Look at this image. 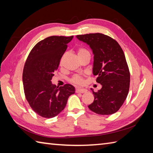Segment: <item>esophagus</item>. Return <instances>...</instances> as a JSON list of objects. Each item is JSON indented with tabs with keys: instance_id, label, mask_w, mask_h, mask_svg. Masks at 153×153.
I'll use <instances>...</instances> for the list:
<instances>
[{
	"instance_id": "34e87169",
	"label": "esophagus",
	"mask_w": 153,
	"mask_h": 153,
	"mask_svg": "<svg viewBox=\"0 0 153 153\" xmlns=\"http://www.w3.org/2000/svg\"><path fill=\"white\" fill-rule=\"evenodd\" d=\"M87 91V90L85 89H76V92L77 93H86Z\"/></svg>"
}]
</instances>
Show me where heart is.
<instances>
[{
	"instance_id": "heart-1",
	"label": "heart",
	"mask_w": 153,
	"mask_h": 153,
	"mask_svg": "<svg viewBox=\"0 0 153 153\" xmlns=\"http://www.w3.org/2000/svg\"><path fill=\"white\" fill-rule=\"evenodd\" d=\"M77 55H78L79 57L83 56V55L89 54V52L87 51L86 48H83V47H79L78 49H77ZM62 60H63V57L61 58L60 64H62ZM70 81L71 83L76 84V85H82V84H83V78L80 76H75L71 79Z\"/></svg>"
}]
</instances>
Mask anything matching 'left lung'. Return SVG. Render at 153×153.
Here are the masks:
<instances>
[{"label": "left lung", "mask_w": 153, "mask_h": 153, "mask_svg": "<svg viewBox=\"0 0 153 153\" xmlns=\"http://www.w3.org/2000/svg\"><path fill=\"white\" fill-rule=\"evenodd\" d=\"M79 40L89 45L94 54L93 74L102 88L93 91L94 101L89 108L100 115L116 112L127 98L130 73L126 57L118 42L102 33L77 35Z\"/></svg>", "instance_id": "obj_1"}]
</instances>
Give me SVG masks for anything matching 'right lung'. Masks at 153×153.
<instances>
[{"instance_id": "right-lung-1", "label": "right lung", "mask_w": 153, "mask_h": 153, "mask_svg": "<svg viewBox=\"0 0 153 153\" xmlns=\"http://www.w3.org/2000/svg\"><path fill=\"white\" fill-rule=\"evenodd\" d=\"M74 36H51L39 42L29 54L23 70V85L29 105L38 115L46 118L64 109L68 97L75 93L70 84L56 87L51 82L68 43Z\"/></svg>"}]
</instances>
